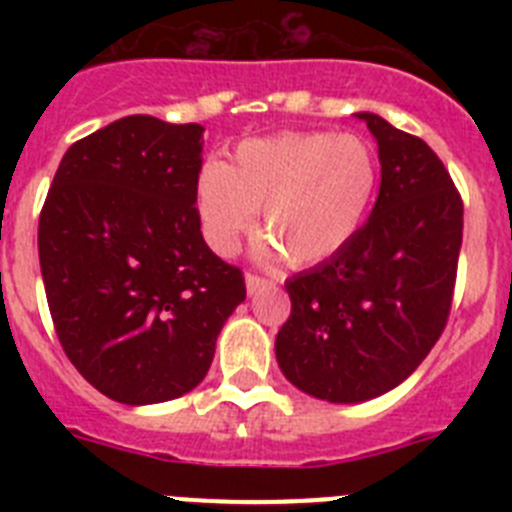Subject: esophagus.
<instances>
[{
	"instance_id": "34e87169",
	"label": "esophagus",
	"mask_w": 512,
	"mask_h": 512,
	"mask_svg": "<svg viewBox=\"0 0 512 512\" xmlns=\"http://www.w3.org/2000/svg\"><path fill=\"white\" fill-rule=\"evenodd\" d=\"M269 279L264 277H256V274H246V292L248 295H256V292H261V289L269 287Z\"/></svg>"
}]
</instances>
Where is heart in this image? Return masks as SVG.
I'll list each match as a JSON object with an SVG mask.
<instances>
[{"label":"heart","mask_w":512,"mask_h":512,"mask_svg":"<svg viewBox=\"0 0 512 512\" xmlns=\"http://www.w3.org/2000/svg\"><path fill=\"white\" fill-rule=\"evenodd\" d=\"M377 184V156L359 135H266L238 143L230 166H202L197 212L207 243L230 256L261 210V256L282 253L287 264L312 266L359 233Z\"/></svg>","instance_id":"b5f03b06"}]
</instances>
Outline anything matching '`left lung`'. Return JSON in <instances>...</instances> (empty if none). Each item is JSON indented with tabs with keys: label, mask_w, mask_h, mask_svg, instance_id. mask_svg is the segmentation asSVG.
Instances as JSON below:
<instances>
[{
	"label": "left lung",
	"mask_w": 512,
	"mask_h": 512,
	"mask_svg": "<svg viewBox=\"0 0 512 512\" xmlns=\"http://www.w3.org/2000/svg\"><path fill=\"white\" fill-rule=\"evenodd\" d=\"M379 148L374 210L346 248L287 279L279 328L284 377L305 395L354 405L395 390L449 320L464 205L428 143L356 112Z\"/></svg>",
	"instance_id": "obj_1"
}]
</instances>
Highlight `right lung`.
<instances>
[{
	"label": "right lung",
	"mask_w": 512,
	"mask_h": 512,
	"mask_svg": "<svg viewBox=\"0 0 512 512\" xmlns=\"http://www.w3.org/2000/svg\"><path fill=\"white\" fill-rule=\"evenodd\" d=\"M202 133L151 115L110 122L66 151L40 212L58 341L81 377L122 405L192 392L246 300L241 271L202 238Z\"/></svg>",
	"instance_id": "right-lung-1"
}]
</instances>
